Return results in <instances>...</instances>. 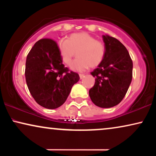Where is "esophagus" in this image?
I'll return each instance as SVG.
<instances>
[{
  "instance_id": "1",
  "label": "esophagus",
  "mask_w": 156,
  "mask_h": 156,
  "mask_svg": "<svg viewBox=\"0 0 156 156\" xmlns=\"http://www.w3.org/2000/svg\"><path fill=\"white\" fill-rule=\"evenodd\" d=\"M80 77L81 80H82V79H83V78L84 77V74H80Z\"/></svg>"
}]
</instances>
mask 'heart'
<instances>
[{"mask_svg":"<svg viewBox=\"0 0 156 156\" xmlns=\"http://www.w3.org/2000/svg\"><path fill=\"white\" fill-rule=\"evenodd\" d=\"M62 62L69 65L75 56L77 57L70 65L74 71L83 72L89 67H97L105 56L106 48L103 42L87 33H74L68 40H60L57 43Z\"/></svg>","mask_w":156,"mask_h":156,"instance_id":"b5f03b06","label":"heart"}]
</instances>
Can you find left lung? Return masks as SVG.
<instances>
[{"label": "left lung", "instance_id": "left-lung-1", "mask_svg": "<svg viewBox=\"0 0 156 156\" xmlns=\"http://www.w3.org/2000/svg\"><path fill=\"white\" fill-rule=\"evenodd\" d=\"M103 40L105 56L91 72L95 83L89 94L96 106L111 108L122 101L129 89L133 75V62L119 40L108 35H103Z\"/></svg>", "mask_w": 156, "mask_h": 156}]
</instances>
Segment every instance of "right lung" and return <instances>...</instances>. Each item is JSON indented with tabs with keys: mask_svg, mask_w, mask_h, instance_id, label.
I'll use <instances>...</instances> for the list:
<instances>
[{
	"mask_svg": "<svg viewBox=\"0 0 156 156\" xmlns=\"http://www.w3.org/2000/svg\"><path fill=\"white\" fill-rule=\"evenodd\" d=\"M25 75L32 97L49 109L62 105L72 86L80 80L77 73L63 65L57 42L50 38L38 40L32 48L27 56Z\"/></svg>",
	"mask_w": 156,
	"mask_h": 156,
	"instance_id": "obj_1",
	"label": "right lung"
}]
</instances>
